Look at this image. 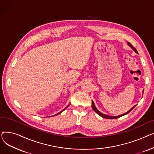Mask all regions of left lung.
Returning a JSON list of instances; mask_svg holds the SVG:
<instances>
[{"instance_id":"obj_1","label":"left lung","mask_w":154,"mask_h":154,"mask_svg":"<svg viewBox=\"0 0 154 154\" xmlns=\"http://www.w3.org/2000/svg\"><path fill=\"white\" fill-rule=\"evenodd\" d=\"M128 44V45L129 46V47H131L132 49L134 50V51H135V53H137V54H138V52L137 51V50L135 49V48L132 45V44H131V43H129V42H128L127 43ZM136 106V105L135 106H134L133 107H132L130 110H129L128 112H127L126 113H125V114H121V115H119V116H107V115H106V114H102V112H100L96 108V107L95 106V104H94V102H93V100L92 101V109H94V110L97 113V114L98 115H99L100 117H103V118H105V119H117V118H119V117H122V116H125V115H126V114H128L129 112H130L132 110H133L134 109V107Z\"/></svg>"}]
</instances>
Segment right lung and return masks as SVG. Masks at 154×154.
<instances>
[{
  "label": "right lung",
  "mask_w": 154,
  "mask_h": 154,
  "mask_svg": "<svg viewBox=\"0 0 154 154\" xmlns=\"http://www.w3.org/2000/svg\"><path fill=\"white\" fill-rule=\"evenodd\" d=\"M68 106H67V107H68ZM67 107H66V108H65V109H63V110H62V111H61V112H59V113H58V114H55V115H54V116H57V115H59V114H60V113H62V112H63V110H65V109H66V108H67Z\"/></svg>",
  "instance_id": "right-lung-1"
}]
</instances>
